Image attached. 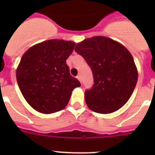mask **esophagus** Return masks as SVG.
Here are the masks:
<instances>
[{
  "mask_svg": "<svg viewBox=\"0 0 155 155\" xmlns=\"http://www.w3.org/2000/svg\"><path fill=\"white\" fill-rule=\"evenodd\" d=\"M77 78L78 79L79 81H80L81 83V75H78V76H77Z\"/></svg>",
  "mask_w": 155,
  "mask_h": 155,
  "instance_id": "obj_1",
  "label": "esophagus"
}]
</instances>
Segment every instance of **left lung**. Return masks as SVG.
<instances>
[{
	"label": "left lung",
	"mask_w": 155,
	"mask_h": 155,
	"mask_svg": "<svg viewBox=\"0 0 155 155\" xmlns=\"http://www.w3.org/2000/svg\"><path fill=\"white\" fill-rule=\"evenodd\" d=\"M91 68L94 84L86 90L90 109L108 114L123 107L136 87L138 74L134 58L120 42L105 36L84 39L75 46Z\"/></svg>",
	"instance_id": "obj_1"
}]
</instances>
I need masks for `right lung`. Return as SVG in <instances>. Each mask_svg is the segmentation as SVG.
Segmentation results:
<instances>
[{
	"mask_svg": "<svg viewBox=\"0 0 155 155\" xmlns=\"http://www.w3.org/2000/svg\"><path fill=\"white\" fill-rule=\"evenodd\" d=\"M75 42L50 39L31 46L23 54L16 71L18 84L31 107L44 114L66 107L81 83L70 74L66 61Z\"/></svg>",
	"mask_w": 155,
	"mask_h": 155,
	"instance_id": "add662e5",
	"label": "right lung"
}]
</instances>
